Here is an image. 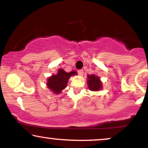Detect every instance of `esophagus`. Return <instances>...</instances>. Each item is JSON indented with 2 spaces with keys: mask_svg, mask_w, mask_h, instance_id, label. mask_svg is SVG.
<instances>
[{
  "mask_svg": "<svg viewBox=\"0 0 148 148\" xmlns=\"http://www.w3.org/2000/svg\"><path fill=\"white\" fill-rule=\"evenodd\" d=\"M77 72H78L79 75H82L84 74V70H83V69H79V70H78V71H77Z\"/></svg>",
  "mask_w": 148,
  "mask_h": 148,
  "instance_id": "obj_1",
  "label": "esophagus"
}]
</instances>
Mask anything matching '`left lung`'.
<instances>
[{
  "label": "left lung",
  "instance_id": "8db88e82",
  "mask_svg": "<svg viewBox=\"0 0 148 148\" xmlns=\"http://www.w3.org/2000/svg\"><path fill=\"white\" fill-rule=\"evenodd\" d=\"M88 78L89 79L88 81V84L89 89L92 91H99L102 88V84L100 81V78L92 75H88Z\"/></svg>",
  "mask_w": 148,
  "mask_h": 148
}]
</instances>
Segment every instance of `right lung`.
I'll list each match as a JSON object with an SVG mask.
<instances>
[{
  "label": "right lung",
  "instance_id": "1",
  "mask_svg": "<svg viewBox=\"0 0 148 148\" xmlns=\"http://www.w3.org/2000/svg\"><path fill=\"white\" fill-rule=\"evenodd\" d=\"M75 74H77V72L75 71L66 73L64 70L59 69L57 74L48 79L47 86L48 88L55 94H60L61 91L66 87L70 77Z\"/></svg>",
  "mask_w": 148,
  "mask_h": 148
}]
</instances>
